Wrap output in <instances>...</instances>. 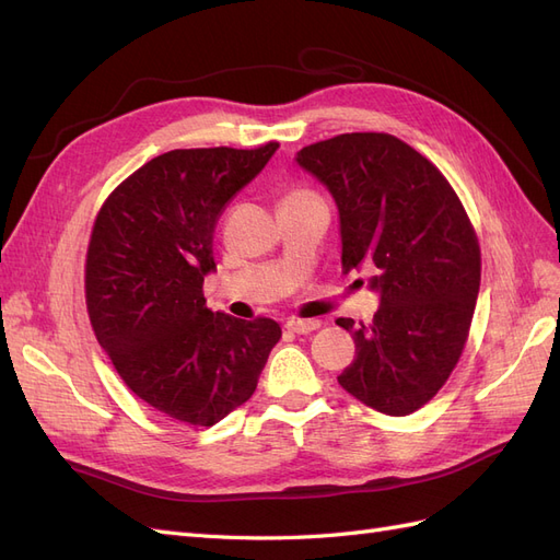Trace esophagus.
Here are the masks:
<instances>
[{
    "label": "esophagus",
    "mask_w": 560,
    "mask_h": 560,
    "mask_svg": "<svg viewBox=\"0 0 560 560\" xmlns=\"http://www.w3.org/2000/svg\"><path fill=\"white\" fill-rule=\"evenodd\" d=\"M287 329H290L292 334H311V331L319 329V319H299V317H292L290 322H287Z\"/></svg>",
    "instance_id": "obj_1"
}]
</instances>
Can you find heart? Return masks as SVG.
Returning a JSON list of instances; mask_svg holds the SVG:
<instances>
[{
	"instance_id": "heart-1",
	"label": "heart",
	"mask_w": 560,
	"mask_h": 560,
	"mask_svg": "<svg viewBox=\"0 0 560 560\" xmlns=\"http://www.w3.org/2000/svg\"><path fill=\"white\" fill-rule=\"evenodd\" d=\"M296 194H306V191H294V194H290V196H296Z\"/></svg>"
}]
</instances>
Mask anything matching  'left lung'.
Returning <instances> with one entry per match:
<instances>
[{"label":"left lung","instance_id":"1","mask_svg":"<svg viewBox=\"0 0 560 560\" xmlns=\"http://www.w3.org/2000/svg\"><path fill=\"white\" fill-rule=\"evenodd\" d=\"M303 171L327 186L341 219V264L374 266L381 306L352 331L343 389L385 416L425 406L460 360L481 282V249L448 179L387 132H346L303 147Z\"/></svg>","mask_w":560,"mask_h":560}]
</instances>
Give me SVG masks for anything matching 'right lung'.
Segmentation results:
<instances>
[{"instance_id":"right-lung-1","label":"right lung","mask_w":560,"mask_h":560,"mask_svg":"<svg viewBox=\"0 0 560 560\" xmlns=\"http://www.w3.org/2000/svg\"><path fill=\"white\" fill-rule=\"evenodd\" d=\"M278 147L167 151L118 184L93 224L97 343L135 395L186 425L210 428L245 404L282 336L276 319L212 313L202 296L219 214Z\"/></svg>"}]
</instances>
